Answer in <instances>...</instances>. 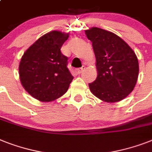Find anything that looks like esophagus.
Returning a JSON list of instances; mask_svg holds the SVG:
<instances>
[{
	"label": "esophagus",
	"mask_w": 152,
	"mask_h": 152,
	"mask_svg": "<svg viewBox=\"0 0 152 152\" xmlns=\"http://www.w3.org/2000/svg\"><path fill=\"white\" fill-rule=\"evenodd\" d=\"M83 69H84V66H83V67L81 68H79V69H77V73L78 74H80L81 72L83 71Z\"/></svg>",
	"instance_id": "obj_1"
}]
</instances>
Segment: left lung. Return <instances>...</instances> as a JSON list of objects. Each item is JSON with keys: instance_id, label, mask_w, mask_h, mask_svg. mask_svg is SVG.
I'll list each match as a JSON object with an SVG mask.
<instances>
[{"instance_id": "8db88e82", "label": "left lung", "mask_w": 152, "mask_h": 152, "mask_svg": "<svg viewBox=\"0 0 152 152\" xmlns=\"http://www.w3.org/2000/svg\"><path fill=\"white\" fill-rule=\"evenodd\" d=\"M92 42L97 76L89 83L91 93L105 102H119L134 90L139 73L134 51L119 36L93 27L85 30Z\"/></svg>"}]
</instances>
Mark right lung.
Listing matches in <instances>:
<instances>
[{
	"mask_svg": "<svg viewBox=\"0 0 152 152\" xmlns=\"http://www.w3.org/2000/svg\"><path fill=\"white\" fill-rule=\"evenodd\" d=\"M69 33L51 31L29 47L19 64L21 83L40 102H51L68 91L73 76L68 69V58L61 52Z\"/></svg>",
	"mask_w": 152,
	"mask_h": 152,
	"instance_id": "right-lung-1",
	"label": "right lung"
}]
</instances>
